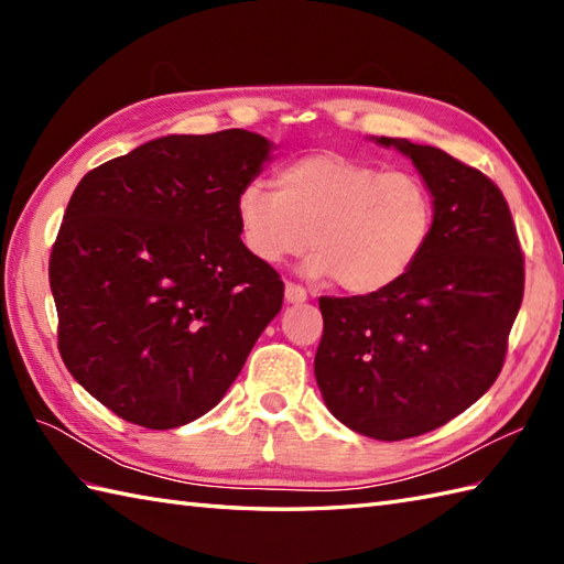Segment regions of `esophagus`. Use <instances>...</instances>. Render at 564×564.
<instances>
[{
  "label": "esophagus",
  "mask_w": 564,
  "mask_h": 564,
  "mask_svg": "<svg viewBox=\"0 0 564 564\" xmlns=\"http://www.w3.org/2000/svg\"><path fill=\"white\" fill-rule=\"evenodd\" d=\"M285 301H289L291 305H301L307 301V291L297 283H285Z\"/></svg>",
  "instance_id": "esophagus-1"
}]
</instances>
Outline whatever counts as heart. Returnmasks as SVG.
I'll return each instance as SVG.
<instances>
[{"label":"heart","mask_w":564,"mask_h":564,"mask_svg":"<svg viewBox=\"0 0 564 564\" xmlns=\"http://www.w3.org/2000/svg\"><path fill=\"white\" fill-rule=\"evenodd\" d=\"M273 187L239 188L235 218L245 249L261 263H279L310 242L305 271L337 279L356 295L402 281L434 235V194L412 172L317 152L281 166Z\"/></svg>","instance_id":"b5f03b06"}]
</instances>
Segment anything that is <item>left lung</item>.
<instances>
[{"label":"left lung","mask_w":564,"mask_h":564,"mask_svg":"<svg viewBox=\"0 0 564 564\" xmlns=\"http://www.w3.org/2000/svg\"><path fill=\"white\" fill-rule=\"evenodd\" d=\"M434 194L422 259L386 291L319 297L315 378L327 410L378 441L422 436L492 388L523 301V254L492 178L431 145L373 138Z\"/></svg>","instance_id":"obj_1"}]
</instances>
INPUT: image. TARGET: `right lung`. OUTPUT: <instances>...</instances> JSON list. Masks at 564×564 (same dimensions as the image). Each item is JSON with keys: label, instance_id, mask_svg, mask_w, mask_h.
<instances>
[{"label": "right lung", "instance_id": "obj_1", "mask_svg": "<svg viewBox=\"0 0 564 564\" xmlns=\"http://www.w3.org/2000/svg\"><path fill=\"white\" fill-rule=\"evenodd\" d=\"M273 142L242 128L166 135L84 174L51 254L57 349L130 424L210 412L283 305L239 239L235 198Z\"/></svg>", "mask_w": 564, "mask_h": 564}]
</instances>
